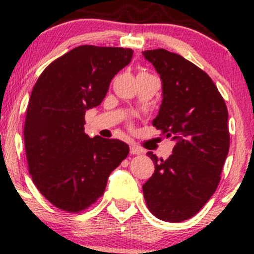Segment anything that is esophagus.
<instances>
[{
	"label": "esophagus",
	"instance_id": "esophagus-1",
	"mask_svg": "<svg viewBox=\"0 0 254 254\" xmlns=\"http://www.w3.org/2000/svg\"><path fill=\"white\" fill-rule=\"evenodd\" d=\"M130 153L132 154V155H137V154H143L144 150L142 149V148L137 147L135 144H131L130 145Z\"/></svg>",
	"mask_w": 254,
	"mask_h": 254
}]
</instances>
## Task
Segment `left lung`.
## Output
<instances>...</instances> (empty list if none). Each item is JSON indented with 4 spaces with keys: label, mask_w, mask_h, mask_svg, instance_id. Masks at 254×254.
I'll list each match as a JSON object with an SVG mask.
<instances>
[{
    "label": "left lung",
    "mask_w": 254,
    "mask_h": 254,
    "mask_svg": "<svg viewBox=\"0 0 254 254\" xmlns=\"http://www.w3.org/2000/svg\"><path fill=\"white\" fill-rule=\"evenodd\" d=\"M162 81L153 125L177 142L168 159L151 151L155 172L142 186L148 209L166 222H182L216 191L229 150L228 111L212 80L190 61L165 49L142 52Z\"/></svg>",
    "instance_id": "left-lung-1"
}]
</instances>
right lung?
<instances>
[{
    "label": "right lung",
    "mask_w": 254,
    "mask_h": 254,
    "mask_svg": "<svg viewBox=\"0 0 254 254\" xmlns=\"http://www.w3.org/2000/svg\"><path fill=\"white\" fill-rule=\"evenodd\" d=\"M132 52L77 46L49 64L32 89L24 127L28 172L40 193L58 209L89 208L129 154V145L119 139L84 133V115L101 104Z\"/></svg>",
    "instance_id": "add662e5"
}]
</instances>
